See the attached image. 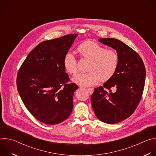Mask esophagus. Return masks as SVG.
Returning <instances> with one entry per match:
<instances>
[{"label":"esophagus","instance_id":"obj_1","mask_svg":"<svg viewBox=\"0 0 156 156\" xmlns=\"http://www.w3.org/2000/svg\"><path fill=\"white\" fill-rule=\"evenodd\" d=\"M87 90L89 93H90V94H92L93 93V91H94V89H93V88H87Z\"/></svg>","mask_w":156,"mask_h":156}]
</instances>
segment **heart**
<instances>
[{
	"label": "heart",
	"instance_id": "1",
	"mask_svg": "<svg viewBox=\"0 0 156 156\" xmlns=\"http://www.w3.org/2000/svg\"><path fill=\"white\" fill-rule=\"evenodd\" d=\"M78 52L82 58L90 60L87 65V73H79L72 81L81 87L97 84L99 81H106L112 77L119 64V55L113 49H104L98 43L84 41L77 48ZM63 65L66 72L70 75L77 72V60L70 52L66 53L63 58Z\"/></svg>",
	"mask_w": 156,
	"mask_h": 156
}]
</instances>
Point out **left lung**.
I'll list each match as a JSON object with an SVG mask.
<instances>
[{"instance_id":"8db88e82","label":"left lung","mask_w":156,"mask_h":156,"mask_svg":"<svg viewBox=\"0 0 156 156\" xmlns=\"http://www.w3.org/2000/svg\"><path fill=\"white\" fill-rule=\"evenodd\" d=\"M98 41L116 50L119 64L112 77L103 86L94 88L91 104L99 120L114 124L131 116L138 105L144 87L146 69L140 56L123 42L109 37Z\"/></svg>"}]
</instances>
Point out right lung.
<instances>
[{"label": "right lung", "instance_id": "right-lung-1", "mask_svg": "<svg viewBox=\"0 0 156 156\" xmlns=\"http://www.w3.org/2000/svg\"><path fill=\"white\" fill-rule=\"evenodd\" d=\"M78 34L41 42L31 51L18 72L19 95L29 112L48 125L67 119L73 108V96L78 86L68 84L69 75L63 65Z\"/></svg>", "mask_w": 156, "mask_h": 156}]
</instances>
